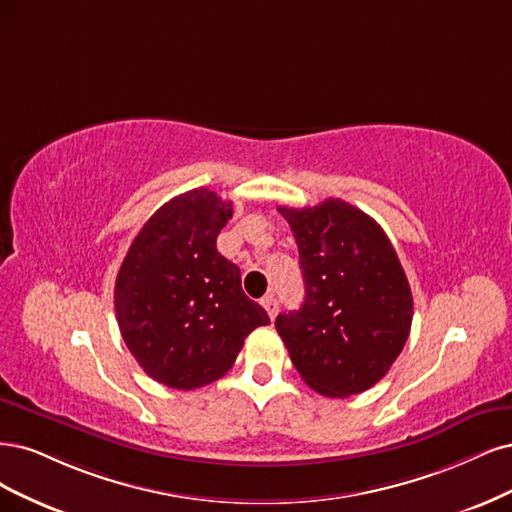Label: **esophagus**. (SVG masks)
I'll list each match as a JSON object with an SVG mask.
<instances>
[{
  "mask_svg": "<svg viewBox=\"0 0 512 512\" xmlns=\"http://www.w3.org/2000/svg\"><path fill=\"white\" fill-rule=\"evenodd\" d=\"M261 306L268 310V317H270V319H274V317H276V312H278V302H276V298H274L272 293H270V295H266V298H261Z\"/></svg>",
  "mask_w": 512,
  "mask_h": 512,
  "instance_id": "1",
  "label": "esophagus"
}]
</instances>
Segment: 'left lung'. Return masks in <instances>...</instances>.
<instances>
[{
    "label": "left lung",
    "mask_w": 512,
    "mask_h": 512,
    "mask_svg": "<svg viewBox=\"0 0 512 512\" xmlns=\"http://www.w3.org/2000/svg\"><path fill=\"white\" fill-rule=\"evenodd\" d=\"M298 242L306 298L276 317L295 370L327 398L376 385L402 353L412 293L383 227L342 200L280 206Z\"/></svg>",
    "instance_id": "1"
}]
</instances>
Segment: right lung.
<instances>
[{
  "label": "right lung",
  "instance_id": "add662e5",
  "mask_svg": "<svg viewBox=\"0 0 512 512\" xmlns=\"http://www.w3.org/2000/svg\"><path fill=\"white\" fill-rule=\"evenodd\" d=\"M232 202L193 189L163 204L131 242L114 283L121 336L157 383L191 391L219 381L268 312L217 251Z\"/></svg>",
  "mask_w": 512,
  "mask_h": 512
}]
</instances>
